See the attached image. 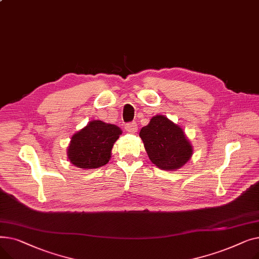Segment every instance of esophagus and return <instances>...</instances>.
I'll use <instances>...</instances> for the list:
<instances>
[{
    "label": "esophagus",
    "instance_id": "34e87169",
    "mask_svg": "<svg viewBox=\"0 0 259 259\" xmlns=\"http://www.w3.org/2000/svg\"><path fill=\"white\" fill-rule=\"evenodd\" d=\"M125 129L127 132H130V133H134L138 131V125L135 124V122H128V124L125 125Z\"/></svg>",
    "mask_w": 259,
    "mask_h": 259
}]
</instances>
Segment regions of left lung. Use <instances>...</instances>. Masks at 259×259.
I'll list each match as a JSON object with an SVG mask.
<instances>
[{"label": "left lung", "instance_id": "obj_1", "mask_svg": "<svg viewBox=\"0 0 259 259\" xmlns=\"http://www.w3.org/2000/svg\"><path fill=\"white\" fill-rule=\"evenodd\" d=\"M140 137L149 158L159 169H180L192 156V146L183 129L164 115L153 116Z\"/></svg>", "mask_w": 259, "mask_h": 259}]
</instances>
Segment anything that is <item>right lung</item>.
<instances>
[{
  "mask_svg": "<svg viewBox=\"0 0 259 259\" xmlns=\"http://www.w3.org/2000/svg\"><path fill=\"white\" fill-rule=\"evenodd\" d=\"M121 130L102 120H91L89 124L73 134L68 147V158L80 169H97L105 166L111 157L113 144Z\"/></svg>",
  "mask_w": 259,
  "mask_h": 259,
  "instance_id": "right-lung-1",
  "label": "right lung"
}]
</instances>
